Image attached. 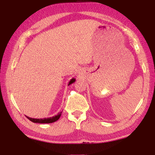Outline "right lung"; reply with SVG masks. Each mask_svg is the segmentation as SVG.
Segmentation results:
<instances>
[{
  "mask_svg": "<svg viewBox=\"0 0 155 155\" xmlns=\"http://www.w3.org/2000/svg\"><path fill=\"white\" fill-rule=\"evenodd\" d=\"M74 82H75V78H73L70 81L69 83H68V85H70V84H72ZM61 113H62V111L59 113L58 114L54 115V116H53V117H48V118L37 119V118H32V117H29L28 116H26V117H27V118L30 120V121L33 122L34 123H40V124H48V123H52V122H56L57 120H58L60 116H61Z\"/></svg>",
  "mask_w": 155,
  "mask_h": 155,
  "instance_id": "obj_1",
  "label": "right lung"
}]
</instances>
